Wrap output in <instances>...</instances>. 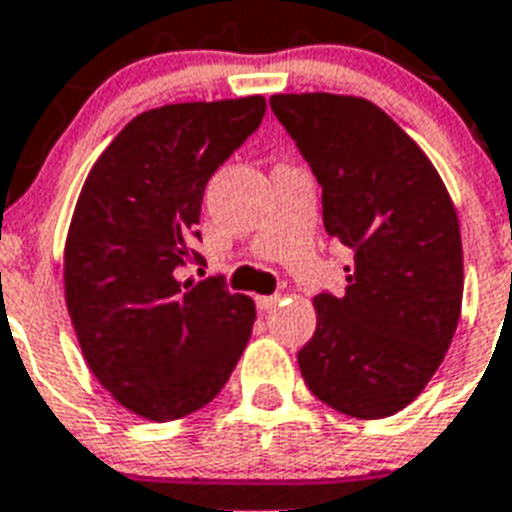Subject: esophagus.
Here are the masks:
<instances>
[{"instance_id": "obj_1", "label": "esophagus", "mask_w": 512, "mask_h": 512, "mask_svg": "<svg viewBox=\"0 0 512 512\" xmlns=\"http://www.w3.org/2000/svg\"><path fill=\"white\" fill-rule=\"evenodd\" d=\"M278 294H270V297H257V307H260V310H273V307L278 305Z\"/></svg>"}]
</instances>
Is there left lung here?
Listing matches in <instances>:
<instances>
[{
    "label": "left lung",
    "mask_w": 512,
    "mask_h": 512,
    "mask_svg": "<svg viewBox=\"0 0 512 512\" xmlns=\"http://www.w3.org/2000/svg\"><path fill=\"white\" fill-rule=\"evenodd\" d=\"M270 110L318 178L326 234L355 260L339 297L313 299L318 326L299 371L339 413L394 415L429 384L458 328L455 205L423 149L368 99L276 94Z\"/></svg>",
    "instance_id": "left-lung-1"
}]
</instances>
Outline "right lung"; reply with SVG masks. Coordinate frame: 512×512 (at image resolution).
I'll return each instance as SVG.
<instances>
[{"instance_id": "right-lung-1", "label": "right lung", "mask_w": 512, "mask_h": 512, "mask_svg": "<svg viewBox=\"0 0 512 512\" xmlns=\"http://www.w3.org/2000/svg\"><path fill=\"white\" fill-rule=\"evenodd\" d=\"M263 97L181 102L136 115L86 176L65 242V302L99 384L147 421L215 400L239 363L255 302L220 278L178 281L202 194L255 134Z\"/></svg>"}]
</instances>
